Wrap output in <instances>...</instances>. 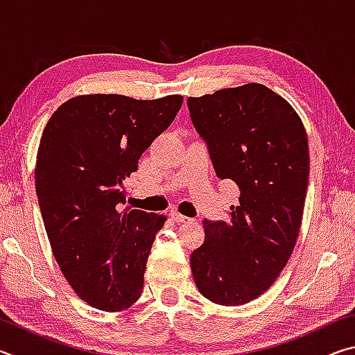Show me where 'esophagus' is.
<instances>
[{"label": "esophagus", "mask_w": 355, "mask_h": 355, "mask_svg": "<svg viewBox=\"0 0 355 355\" xmlns=\"http://www.w3.org/2000/svg\"><path fill=\"white\" fill-rule=\"evenodd\" d=\"M171 219H172L173 222H178V224H183V222H189V220H191L189 218H186V216L180 214V213H177V211L171 213Z\"/></svg>", "instance_id": "obj_1"}]
</instances>
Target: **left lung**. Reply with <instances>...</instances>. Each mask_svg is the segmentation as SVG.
<instances>
[{
	"mask_svg": "<svg viewBox=\"0 0 355 355\" xmlns=\"http://www.w3.org/2000/svg\"><path fill=\"white\" fill-rule=\"evenodd\" d=\"M188 107L216 175L241 191L230 220H203L192 275L202 296L238 307L274 284L296 245L310 171L307 133L294 107L258 83L189 97Z\"/></svg>",
	"mask_w": 355,
	"mask_h": 355,
	"instance_id": "8db88e82",
	"label": "left lung"
}]
</instances>
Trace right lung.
I'll use <instances>...</instances> for the list:
<instances>
[{
    "instance_id": "right-lung-1",
    "label": "right lung",
    "mask_w": 355,
    "mask_h": 355,
    "mask_svg": "<svg viewBox=\"0 0 355 355\" xmlns=\"http://www.w3.org/2000/svg\"><path fill=\"white\" fill-rule=\"evenodd\" d=\"M182 103V95H78L53 112L42 133L35 192L46 235L64 277L95 309L122 311L141 297L147 258L166 218L120 211L123 180Z\"/></svg>"
}]
</instances>
